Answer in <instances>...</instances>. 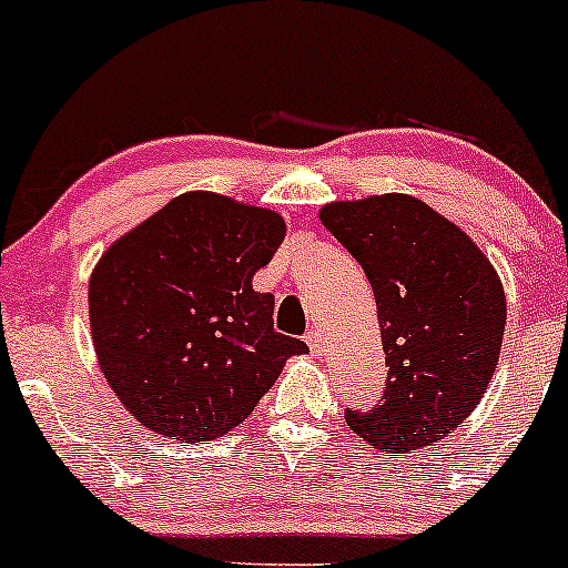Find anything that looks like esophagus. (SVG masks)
Wrapping results in <instances>:
<instances>
[{
	"label": "esophagus",
	"mask_w": 568,
	"mask_h": 568,
	"mask_svg": "<svg viewBox=\"0 0 568 568\" xmlns=\"http://www.w3.org/2000/svg\"><path fill=\"white\" fill-rule=\"evenodd\" d=\"M306 344H310V349L315 352V355H323L325 352V336L317 328L306 331Z\"/></svg>",
	"instance_id": "obj_1"
}]
</instances>
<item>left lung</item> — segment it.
<instances>
[{
	"label": "left lung",
	"mask_w": 568,
	"mask_h": 568,
	"mask_svg": "<svg viewBox=\"0 0 568 568\" xmlns=\"http://www.w3.org/2000/svg\"><path fill=\"white\" fill-rule=\"evenodd\" d=\"M321 221L366 272L387 352L382 403L347 408V425L389 454L433 446L470 416L497 368L507 321L497 272L408 194L331 202Z\"/></svg>",
	"instance_id": "left-lung-1"
}]
</instances>
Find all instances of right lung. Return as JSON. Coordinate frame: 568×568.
<instances>
[{
	"mask_svg": "<svg viewBox=\"0 0 568 568\" xmlns=\"http://www.w3.org/2000/svg\"><path fill=\"white\" fill-rule=\"evenodd\" d=\"M283 237L275 211L189 192L103 253L90 277L95 355L143 427L219 438L310 349L277 334L275 296L251 285Z\"/></svg>",
	"mask_w": 568,
	"mask_h": 568,
	"instance_id": "right-lung-1",
	"label": "right lung"
}]
</instances>
